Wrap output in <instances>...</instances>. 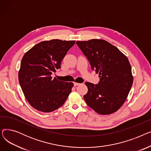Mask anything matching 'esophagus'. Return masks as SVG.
<instances>
[{"label":"esophagus","mask_w":151,"mask_h":151,"mask_svg":"<svg viewBox=\"0 0 151 151\" xmlns=\"http://www.w3.org/2000/svg\"><path fill=\"white\" fill-rule=\"evenodd\" d=\"M74 86H78V85H80V83H76V82H74Z\"/></svg>","instance_id":"obj_1"}]
</instances>
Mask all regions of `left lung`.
Instances as JSON below:
<instances>
[{"instance_id": "8db88e82", "label": "left lung", "mask_w": 151, "mask_h": 151, "mask_svg": "<svg viewBox=\"0 0 151 151\" xmlns=\"http://www.w3.org/2000/svg\"><path fill=\"white\" fill-rule=\"evenodd\" d=\"M76 44L100 78L98 84L85 83L88 91L84 96V100L100 114L114 113L124 104L133 84L128 58L104 40L77 41Z\"/></svg>"}]
</instances>
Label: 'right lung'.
<instances>
[{
	"label": "right lung",
	"mask_w": 151,
	"mask_h": 151,
	"mask_svg": "<svg viewBox=\"0 0 151 151\" xmlns=\"http://www.w3.org/2000/svg\"><path fill=\"white\" fill-rule=\"evenodd\" d=\"M75 41L53 39L40 42L25 53L18 73L19 82L29 104L35 109L50 113L58 109L68 98L73 83L52 79L51 75Z\"/></svg>",
	"instance_id": "1"
}]
</instances>
